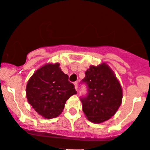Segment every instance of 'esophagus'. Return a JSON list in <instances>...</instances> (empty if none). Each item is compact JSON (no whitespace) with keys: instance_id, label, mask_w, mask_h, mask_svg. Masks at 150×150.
<instances>
[{"instance_id":"34e87169","label":"esophagus","mask_w":150,"mask_h":150,"mask_svg":"<svg viewBox=\"0 0 150 150\" xmlns=\"http://www.w3.org/2000/svg\"><path fill=\"white\" fill-rule=\"evenodd\" d=\"M74 85H75V90H78V82H75V83H74Z\"/></svg>"}]
</instances>
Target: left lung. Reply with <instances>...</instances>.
Masks as SVG:
<instances>
[{
  "mask_svg": "<svg viewBox=\"0 0 150 150\" xmlns=\"http://www.w3.org/2000/svg\"><path fill=\"white\" fill-rule=\"evenodd\" d=\"M83 81L88 87V95L81 98L82 110L93 123L108 120L122 103V89L113 70L107 63L90 66Z\"/></svg>",
  "mask_w": 150,
  "mask_h": 150,
  "instance_id": "left-lung-1",
  "label": "left lung"
}]
</instances>
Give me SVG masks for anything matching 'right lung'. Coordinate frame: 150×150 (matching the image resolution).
I'll return each mask as SVG.
<instances>
[{
    "mask_svg": "<svg viewBox=\"0 0 150 150\" xmlns=\"http://www.w3.org/2000/svg\"><path fill=\"white\" fill-rule=\"evenodd\" d=\"M60 63H46L33 74L26 86V96L32 108L42 117H58L67 99L77 93Z\"/></svg>",
    "mask_w": 150,
    "mask_h": 150,
    "instance_id": "1",
    "label": "right lung"
}]
</instances>
